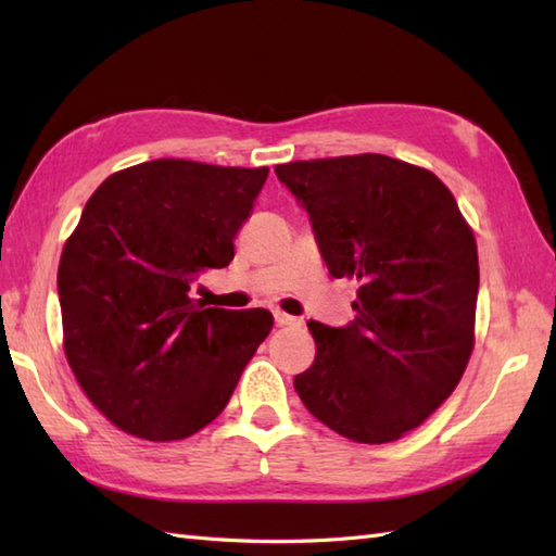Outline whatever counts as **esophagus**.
Segmentation results:
<instances>
[{"label":"esophagus","mask_w":556,"mask_h":556,"mask_svg":"<svg viewBox=\"0 0 556 556\" xmlns=\"http://www.w3.org/2000/svg\"><path fill=\"white\" fill-rule=\"evenodd\" d=\"M275 323H277L279 327H293V325H301L299 317H291V315L281 313V311H277V313H275Z\"/></svg>","instance_id":"esophagus-1"}]
</instances>
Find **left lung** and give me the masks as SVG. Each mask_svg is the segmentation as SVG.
Here are the masks:
<instances>
[{"mask_svg": "<svg viewBox=\"0 0 556 556\" xmlns=\"http://www.w3.org/2000/svg\"><path fill=\"white\" fill-rule=\"evenodd\" d=\"M334 279L358 281L344 327L308 323L315 361L293 387L327 428L394 442L454 392L473 351L478 248L448 188L387 155L277 164Z\"/></svg>", "mask_w": 556, "mask_h": 556, "instance_id": "1", "label": "left lung"}]
</instances>
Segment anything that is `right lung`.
I'll list each match as a JSON object with an SVG mask.
<instances>
[{
	"instance_id": "1",
	"label": "right lung",
	"mask_w": 556,
	"mask_h": 556,
	"mask_svg": "<svg viewBox=\"0 0 556 556\" xmlns=\"http://www.w3.org/2000/svg\"><path fill=\"white\" fill-rule=\"evenodd\" d=\"M267 174L152 160L112 174L83 207L56 271L64 351L116 428L184 440L229 404L275 320L265 308H205L191 287L231 263Z\"/></svg>"
}]
</instances>
